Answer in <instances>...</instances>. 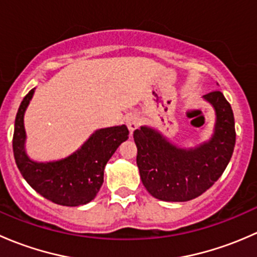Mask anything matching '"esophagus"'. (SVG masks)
<instances>
[{"mask_svg": "<svg viewBox=\"0 0 257 257\" xmlns=\"http://www.w3.org/2000/svg\"><path fill=\"white\" fill-rule=\"evenodd\" d=\"M139 125H141V118H139V115H137V114H131V115H128V118H126V126H128L131 134L133 133Z\"/></svg>", "mask_w": 257, "mask_h": 257, "instance_id": "obj_1", "label": "esophagus"}]
</instances>
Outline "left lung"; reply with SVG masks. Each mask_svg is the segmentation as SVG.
<instances>
[{
	"label": "left lung",
	"instance_id": "obj_1",
	"mask_svg": "<svg viewBox=\"0 0 257 257\" xmlns=\"http://www.w3.org/2000/svg\"><path fill=\"white\" fill-rule=\"evenodd\" d=\"M214 107L216 121L209 142L196 148H179L155 129L141 126L133 133L138 148L137 165L148 193L164 201H188L214 185L234 152V113L219 90L204 95Z\"/></svg>",
	"mask_w": 257,
	"mask_h": 257
}]
</instances>
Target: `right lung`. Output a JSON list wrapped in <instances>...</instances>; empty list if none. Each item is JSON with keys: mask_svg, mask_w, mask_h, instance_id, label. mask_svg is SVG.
Masks as SVG:
<instances>
[{"mask_svg": "<svg viewBox=\"0 0 257 257\" xmlns=\"http://www.w3.org/2000/svg\"><path fill=\"white\" fill-rule=\"evenodd\" d=\"M35 88L23 98L15 120L12 147L17 168L28 184L43 198L63 206H79L95 198L103 184L104 168L118 147L128 139L125 125L95 131L77 152L56 162L38 163L25 149L23 116Z\"/></svg>", "mask_w": 257, "mask_h": 257, "instance_id": "right-lung-1", "label": "right lung"}]
</instances>
